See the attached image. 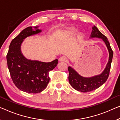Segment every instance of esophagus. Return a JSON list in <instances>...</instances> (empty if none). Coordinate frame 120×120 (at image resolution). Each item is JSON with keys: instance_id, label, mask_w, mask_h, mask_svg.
I'll use <instances>...</instances> for the list:
<instances>
[{"instance_id": "1", "label": "esophagus", "mask_w": 120, "mask_h": 120, "mask_svg": "<svg viewBox=\"0 0 120 120\" xmlns=\"http://www.w3.org/2000/svg\"><path fill=\"white\" fill-rule=\"evenodd\" d=\"M59 61L66 62V61H67V58H66V57H65V56H61L59 59Z\"/></svg>"}]
</instances>
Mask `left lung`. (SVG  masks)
I'll use <instances>...</instances> for the list:
<instances>
[{
  "instance_id": "8db88e82",
  "label": "left lung",
  "mask_w": 120,
  "mask_h": 120,
  "mask_svg": "<svg viewBox=\"0 0 120 120\" xmlns=\"http://www.w3.org/2000/svg\"><path fill=\"white\" fill-rule=\"evenodd\" d=\"M92 32L90 34V38H99L103 40L106 44L108 49L109 56V60L105 70L103 72L98 75L90 78H85L80 75L76 71L70 66L68 67L69 71L68 80L69 82L73 88L76 90L83 93H86L93 91L99 88L100 86L107 81L108 79L111 67V63L113 56V52L110 47L107 37L103 34L96 26L92 27Z\"/></svg>"
}]
</instances>
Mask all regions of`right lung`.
Here are the masks:
<instances>
[{
  "mask_svg": "<svg viewBox=\"0 0 120 120\" xmlns=\"http://www.w3.org/2000/svg\"><path fill=\"white\" fill-rule=\"evenodd\" d=\"M31 26L22 30L12 40L6 55L7 63L11 77L14 85L20 90L28 93H38L47 87L49 81V72L58 63L55 59L50 62L28 60L21 52V45L25 38L41 32Z\"/></svg>",
  "mask_w": 120,
  "mask_h": 120,
  "instance_id": "obj_1",
  "label": "right lung"
}]
</instances>
